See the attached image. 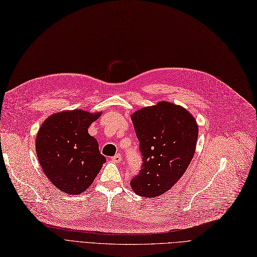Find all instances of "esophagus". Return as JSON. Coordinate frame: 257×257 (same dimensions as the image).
<instances>
[{
  "mask_svg": "<svg viewBox=\"0 0 257 257\" xmlns=\"http://www.w3.org/2000/svg\"><path fill=\"white\" fill-rule=\"evenodd\" d=\"M111 160L113 161L114 163H118V162H120V161H121V156L119 154H117V155H115L114 157H112Z\"/></svg>",
  "mask_w": 257,
  "mask_h": 257,
  "instance_id": "esophagus-1",
  "label": "esophagus"
}]
</instances>
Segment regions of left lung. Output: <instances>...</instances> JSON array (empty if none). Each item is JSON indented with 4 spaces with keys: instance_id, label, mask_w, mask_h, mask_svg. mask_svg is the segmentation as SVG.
Wrapping results in <instances>:
<instances>
[{
    "instance_id": "obj_1",
    "label": "left lung",
    "mask_w": 257,
    "mask_h": 257,
    "mask_svg": "<svg viewBox=\"0 0 257 257\" xmlns=\"http://www.w3.org/2000/svg\"><path fill=\"white\" fill-rule=\"evenodd\" d=\"M131 119L143 163L130 185L142 197L163 195L191 163L198 139L197 122L186 109L167 101L141 109Z\"/></svg>"
}]
</instances>
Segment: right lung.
<instances>
[{
	"instance_id": "1",
	"label": "right lung",
	"mask_w": 257,
	"mask_h": 257,
	"mask_svg": "<svg viewBox=\"0 0 257 257\" xmlns=\"http://www.w3.org/2000/svg\"><path fill=\"white\" fill-rule=\"evenodd\" d=\"M100 114L83 110L55 113L38 131L36 153L43 173L65 194L87 191L106 162L98 142L88 132Z\"/></svg>"
}]
</instances>
